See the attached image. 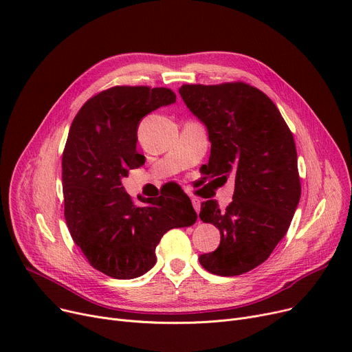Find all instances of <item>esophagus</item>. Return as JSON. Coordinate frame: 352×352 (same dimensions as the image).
Returning a JSON list of instances; mask_svg holds the SVG:
<instances>
[{
  "instance_id": "34e87169",
  "label": "esophagus",
  "mask_w": 352,
  "mask_h": 352,
  "mask_svg": "<svg viewBox=\"0 0 352 352\" xmlns=\"http://www.w3.org/2000/svg\"><path fill=\"white\" fill-rule=\"evenodd\" d=\"M191 201H192V207H194V210L197 211V214H199V210H201V201L198 199V198H191Z\"/></svg>"
}]
</instances>
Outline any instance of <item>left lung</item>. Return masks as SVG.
I'll return each instance as SVG.
<instances>
[{
  "mask_svg": "<svg viewBox=\"0 0 352 352\" xmlns=\"http://www.w3.org/2000/svg\"><path fill=\"white\" fill-rule=\"evenodd\" d=\"M179 94L206 124L211 141L206 179L235 181L232 201L201 204L199 218L214 224L221 243L199 255V264L221 276L245 274L261 265L287 234L301 197L297 148L276 105L243 81L218 85L184 84Z\"/></svg>",
  "mask_w": 352,
  "mask_h": 352,
  "instance_id": "left-lung-1",
  "label": "left lung"
}]
</instances>
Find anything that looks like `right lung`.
<instances>
[{
  "label": "right lung",
  "mask_w": 352,
  "mask_h": 352,
  "mask_svg": "<svg viewBox=\"0 0 352 352\" xmlns=\"http://www.w3.org/2000/svg\"><path fill=\"white\" fill-rule=\"evenodd\" d=\"M175 98L170 88L117 85L91 97L71 124L63 153L67 227L89 265L113 278L150 271L161 236L197 221L184 191L140 207L121 187V178L145 162L137 153L140 121Z\"/></svg>",
  "instance_id": "obj_1"
}]
</instances>
